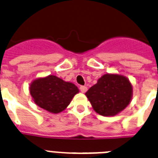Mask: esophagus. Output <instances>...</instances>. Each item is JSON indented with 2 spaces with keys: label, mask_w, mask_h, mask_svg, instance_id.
<instances>
[{
  "label": "esophagus",
  "mask_w": 158,
  "mask_h": 158,
  "mask_svg": "<svg viewBox=\"0 0 158 158\" xmlns=\"http://www.w3.org/2000/svg\"><path fill=\"white\" fill-rule=\"evenodd\" d=\"M79 89H80L81 92L82 93H85L87 90V87H86V86H81Z\"/></svg>",
  "instance_id": "esophagus-1"
}]
</instances>
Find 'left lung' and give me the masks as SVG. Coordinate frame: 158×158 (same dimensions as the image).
I'll list each match as a JSON object with an SVG mask.
<instances>
[{"instance_id": "8db88e82", "label": "left lung", "mask_w": 158, "mask_h": 158, "mask_svg": "<svg viewBox=\"0 0 158 158\" xmlns=\"http://www.w3.org/2000/svg\"><path fill=\"white\" fill-rule=\"evenodd\" d=\"M85 94L96 113L102 116H114L130 104L133 87L124 75L105 74Z\"/></svg>"}]
</instances>
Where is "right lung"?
Masks as SVG:
<instances>
[{"instance_id": "add662e5", "label": "right lung", "mask_w": 158, "mask_h": 158, "mask_svg": "<svg viewBox=\"0 0 158 158\" xmlns=\"http://www.w3.org/2000/svg\"><path fill=\"white\" fill-rule=\"evenodd\" d=\"M29 90L38 106L53 114L64 110L79 91L74 83L52 75L32 81Z\"/></svg>"}]
</instances>
